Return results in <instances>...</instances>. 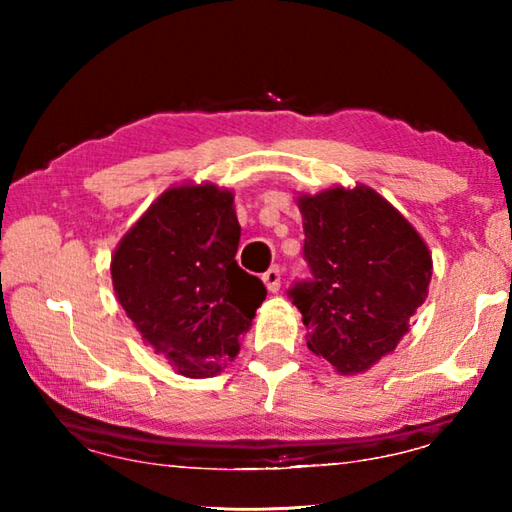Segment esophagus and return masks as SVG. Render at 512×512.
<instances>
[{
	"label": "esophagus",
	"mask_w": 512,
	"mask_h": 512,
	"mask_svg": "<svg viewBox=\"0 0 512 512\" xmlns=\"http://www.w3.org/2000/svg\"><path fill=\"white\" fill-rule=\"evenodd\" d=\"M262 282L266 284V289L271 291V293H275L277 289H280V284H282V271H280V266H271V268H268V271L262 275Z\"/></svg>",
	"instance_id": "1"
}]
</instances>
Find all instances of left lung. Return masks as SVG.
<instances>
[{"label":"left lung","mask_w":512,"mask_h":512,"mask_svg":"<svg viewBox=\"0 0 512 512\" xmlns=\"http://www.w3.org/2000/svg\"><path fill=\"white\" fill-rule=\"evenodd\" d=\"M298 203L311 277L293 282L289 298L307 327V348L343 375L368 370L395 350L427 298L429 248L368 187H334Z\"/></svg>","instance_id":"obj_1"}]
</instances>
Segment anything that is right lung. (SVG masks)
<instances>
[{
	"instance_id": "obj_1",
	"label": "right lung",
	"mask_w": 512,
	"mask_h": 512,
	"mask_svg": "<svg viewBox=\"0 0 512 512\" xmlns=\"http://www.w3.org/2000/svg\"><path fill=\"white\" fill-rule=\"evenodd\" d=\"M230 192L173 187L112 255V284L142 339L180 375L212 377L237 357L266 287L237 264Z\"/></svg>"
}]
</instances>
